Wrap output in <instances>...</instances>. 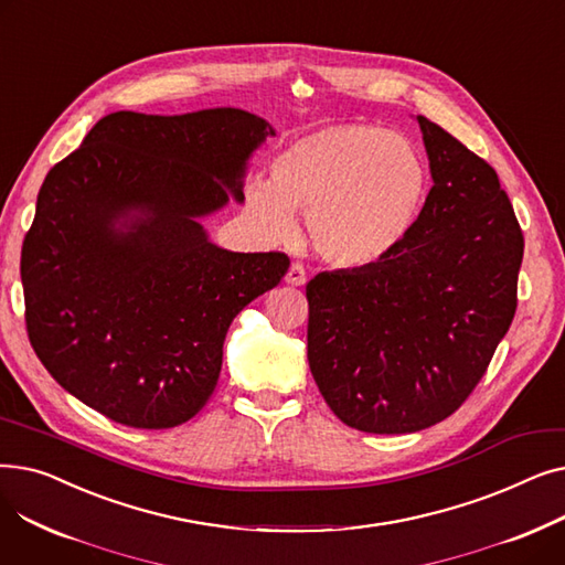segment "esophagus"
<instances>
[{
  "label": "esophagus",
  "instance_id": "34e87169",
  "mask_svg": "<svg viewBox=\"0 0 565 565\" xmlns=\"http://www.w3.org/2000/svg\"><path fill=\"white\" fill-rule=\"evenodd\" d=\"M286 284H290V286H305V284H307V270H305V265L292 263V265L288 267V273H286Z\"/></svg>",
  "mask_w": 565,
  "mask_h": 565
}]
</instances>
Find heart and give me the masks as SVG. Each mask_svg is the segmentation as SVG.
Here are the masks:
<instances>
[{
    "instance_id": "b5f03b06",
    "label": "heart",
    "mask_w": 565,
    "mask_h": 565,
    "mask_svg": "<svg viewBox=\"0 0 565 565\" xmlns=\"http://www.w3.org/2000/svg\"><path fill=\"white\" fill-rule=\"evenodd\" d=\"M430 190V167L407 137L341 124L290 141L273 162V183L247 188V207L275 241L292 233V213H305L318 256L366 270L409 241Z\"/></svg>"
}]
</instances>
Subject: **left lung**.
<instances>
[{
  "instance_id": "8db88e82",
  "label": "left lung",
  "mask_w": 565,
  "mask_h": 565,
  "mask_svg": "<svg viewBox=\"0 0 565 565\" xmlns=\"http://www.w3.org/2000/svg\"><path fill=\"white\" fill-rule=\"evenodd\" d=\"M433 190L384 263L307 284V358L337 417L364 433L435 426L483 377L518 307L522 228L497 171L417 116Z\"/></svg>"
}]
</instances>
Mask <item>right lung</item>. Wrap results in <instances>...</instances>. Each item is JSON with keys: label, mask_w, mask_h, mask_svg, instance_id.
<instances>
[{"label": "right lung", "mask_w": 565, "mask_h": 565, "mask_svg": "<svg viewBox=\"0 0 565 565\" xmlns=\"http://www.w3.org/2000/svg\"><path fill=\"white\" fill-rule=\"evenodd\" d=\"M270 135L237 107L114 111L50 169L20 277L29 341L68 394L148 430L207 403L228 324L290 265L222 249L201 224L245 201L247 162Z\"/></svg>", "instance_id": "add662e5"}]
</instances>
